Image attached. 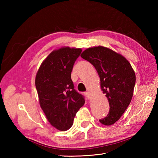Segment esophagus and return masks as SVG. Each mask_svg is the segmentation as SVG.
<instances>
[{"instance_id":"esophagus-1","label":"esophagus","mask_w":158,"mask_h":158,"mask_svg":"<svg viewBox=\"0 0 158 158\" xmlns=\"http://www.w3.org/2000/svg\"><path fill=\"white\" fill-rule=\"evenodd\" d=\"M85 95L86 96V97H87V98H88V99H91L92 96H91V94H90V93H89V92H86L85 93Z\"/></svg>"}]
</instances>
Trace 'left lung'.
<instances>
[{"label":"left lung","instance_id":"left-lung-1","mask_svg":"<svg viewBox=\"0 0 158 158\" xmlns=\"http://www.w3.org/2000/svg\"><path fill=\"white\" fill-rule=\"evenodd\" d=\"M81 57L95 67L100 77V88L109 100V112L100 122L105 126L112 125L119 119L131 102L135 73L126 58L105 47L88 48Z\"/></svg>","mask_w":158,"mask_h":158}]
</instances>
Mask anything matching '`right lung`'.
<instances>
[{
	"instance_id": "obj_1",
	"label": "right lung",
	"mask_w": 158,
	"mask_h": 158,
	"mask_svg": "<svg viewBox=\"0 0 158 158\" xmlns=\"http://www.w3.org/2000/svg\"><path fill=\"white\" fill-rule=\"evenodd\" d=\"M81 49L64 47L53 51L40 66L35 78L39 104L47 119L56 129L69 130L85 103L74 89L71 72Z\"/></svg>"
}]
</instances>
